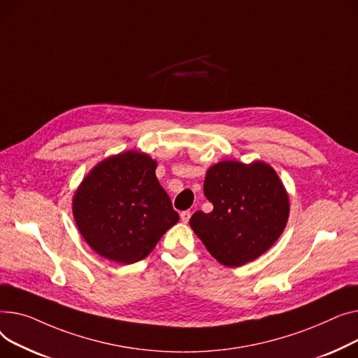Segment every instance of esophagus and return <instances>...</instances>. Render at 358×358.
<instances>
[{
  "mask_svg": "<svg viewBox=\"0 0 358 358\" xmlns=\"http://www.w3.org/2000/svg\"><path fill=\"white\" fill-rule=\"evenodd\" d=\"M189 218H191V213H189V211H182V213H180V220H182L183 222H187Z\"/></svg>",
  "mask_w": 358,
  "mask_h": 358,
  "instance_id": "34e87169",
  "label": "esophagus"
}]
</instances>
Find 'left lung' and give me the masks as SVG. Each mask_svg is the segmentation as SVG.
Masks as SVG:
<instances>
[{
	"instance_id": "1",
	"label": "left lung",
	"mask_w": 358,
	"mask_h": 358,
	"mask_svg": "<svg viewBox=\"0 0 358 358\" xmlns=\"http://www.w3.org/2000/svg\"><path fill=\"white\" fill-rule=\"evenodd\" d=\"M203 194L214 209L195 213L189 224L211 256L227 267L260 257L287 224V192L275 169L264 162L227 160L211 166Z\"/></svg>"
}]
</instances>
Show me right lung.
I'll use <instances>...</instances> for the list:
<instances>
[{
    "mask_svg": "<svg viewBox=\"0 0 358 358\" xmlns=\"http://www.w3.org/2000/svg\"><path fill=\"white\" fill-rule=\"evenodd\" d=\"M156 167L149 155L129 150L99 162L76 189V227L103 259L120 264L140 262L179 221Z\"/></svg>",
    "mask_w": 358,
    "mask_h": 358,
    "instance_id": "1",
    "label": "right lung"
}]
</instances>
